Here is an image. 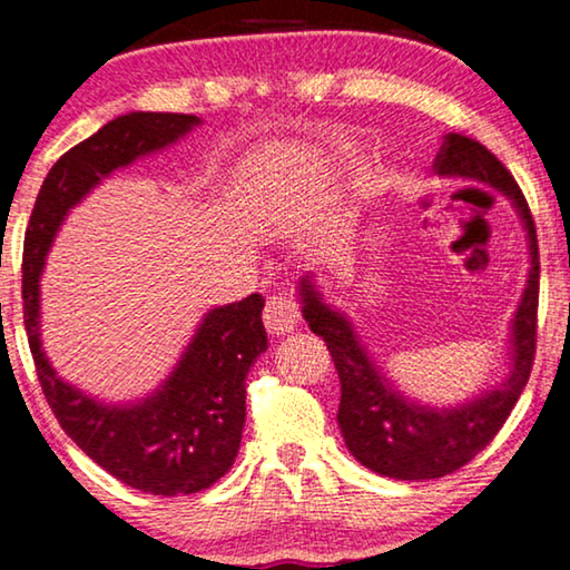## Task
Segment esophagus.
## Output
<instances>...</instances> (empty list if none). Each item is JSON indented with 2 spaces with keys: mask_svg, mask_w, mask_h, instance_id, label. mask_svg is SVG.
Returning a JSON list of instances; mask_svg holds the SVG:
<instances>
[{
  "mask_svg": "<svg viewBox=\"0 0 570 570\" xmlns=\"http://www.w3.org/2000/svg\"><path fill=\"white\" fill-rule=\"evenodd\" d=\"M298 324H301L298 301H295L287 291L269 295L267 306H264V326H267V332L275 334V337H283V334L293 332Z\"/></svg>",
  "mask_w": 570,
  "mask_h": 570,
  "instance_id": "1",
  "label": "esophagus"
}]
</instances>
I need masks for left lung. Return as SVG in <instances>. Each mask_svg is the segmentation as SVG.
<instances>
[{"label": "left lung", "mask_w": 570, "mask_h": 570, "mask_svg": "<svg viewBox=\"0 0 570 570\" xmlns=\"http://www.w3.org/2000/svg\"><path fill=\"white\" fill-rule=\"evenodd\" d=\"M433 168L441 176L478 178L495 186L513 202L527 228L532 269L527 291L511 326V376L493 392L474 396L472 402L449 410L420 407L404 400L368 361L361 340L340 311L322 301L311 279L303 277V316L311 332L324 337L334 368H337L342 396L337 423L345 443L357 462L376 474L394 480H433L456 472L472 462L509 420L513 404L524 392L537 353V303H540V252L537 228L529 205L511 170L480 145L478 139L449 131L435 155Z\"/></svg>", "instance_id": "8db88e82"}]
</instances>
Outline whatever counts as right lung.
I'll return each mask as SVG.
<instances>
[{
	"label": "right lung",
	"mask_w": 570,
	"mask_h": 570,
	"mask_svg": "<svg viewBox=\"0 0 570 570\" xmlns=\"http://www.w3.org/2000/svg\"><path fill=\"white\" fill-rule=\"evenodd\" d=\"M191 114L135 111L61 155L46 176L22 248V316L43 396L65 433L116 480L153 495L199 493L236 462L246 423V376L267 350L264 298L213 308L166 384L147 400L114 407L65 384L38 337V277L61 220L100 178L184 137Z\"/></svg>",
	"instance_id": "obj_1"
}]
</instances>
